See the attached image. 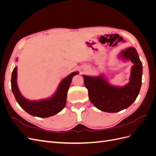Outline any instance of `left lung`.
<instances>
[{
    "instance_id": "obj_1",
    "label": "left lung",
    "mask_w": 156,
    "mask_h": 156,
    "mask_svg": "<svg viewBox=\"0 0 156 156\" xmlns=\"http://www.w3.org/2000/svg\"><path fill=\"white\" fill-rule=\"evenodd\" d=\"M120 57L129 59L134 65L131 68L129 83L123 87L110 85L101 77L83 75L84 83L88 90L92 104L98 109L107 112H116L129 107L137 98L142 84L143 64L136 50L129 48L122 51Z\"/></svg>"
}]
</instances>
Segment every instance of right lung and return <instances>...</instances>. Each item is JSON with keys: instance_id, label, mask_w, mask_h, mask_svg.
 I'll use <instances>...</instances> for the list:
<instances>
[{"instance_id": "1", "label": "right lung", "mask_w": 156, "mask_h": 156, "mask_svg": "<svg viewBox=\"0 0 156 156\" xmlns=\"http://www.w3.org/2000/svg\"><path fill=\"white\" fill-rule=\"evenodd\" d=\"M77 74H78L77 72H73L64 78L60 83L55 95L49 100L30 101L23 98L19 90L16 81L17 67H16L12 74V90L17 102L27 112L32 116L47 118L57 114L65 107L68 88L73 77Z\"/></svg>"}]
</instances>
